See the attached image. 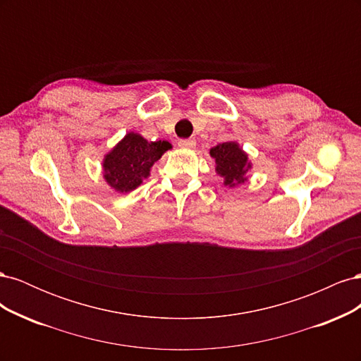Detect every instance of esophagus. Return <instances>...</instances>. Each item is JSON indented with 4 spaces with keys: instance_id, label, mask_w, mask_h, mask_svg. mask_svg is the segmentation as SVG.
Segmentation results:
<instances>
[{
    "instance_id": "1",
    "label": "esophagus",
    "mask_w": 361,
    "mask_h": 361,
    "mask_svg": "<svg viewBox=\"0 0 361 361\" xmlns=\"http://www.w3.org/2000/svg\"><path fill=\"white\" fill-rule=\"evenodd\" d=\"M178 145L182 149H192V147H195V141L191 138H182L178 141Z\"/></svg>"
}]
</instances>
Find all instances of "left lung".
Wrapping results in <instances>:
<instances>
[{
    "label": "left lung",
    "mask_w": 361,
    "mask_h": 361,
    "mask_svg": "<svg viewBox=\"0 0 361 361\" xmlns=\"http://www.w3.org/2000/svg\"><path fill=\"white\" fill-rule=\"evenodd\" d=\"M215 159V170L224 179L226 187H235L247 180L245 173L251 169L247 154L235 141L216 145L209 150Z\"/></svg>",
    "instance_id": "1"
}]
</instances>
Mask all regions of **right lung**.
I'll list each match as a JSON object with an SVG mask.
<instances>
[{
    "instance_id": "add662e5",
    "label": "right lung",
    "mask_w": 361,
    "mask_h": 361,
    "mask_svg": "<svg viewBox=\"0 0 361 361\" xmlns=\"http://www.w3.org/2000/svg\"><path fill=\"white\" fill-rule=\"evenodd\" d=\"M171 149L169 141H147L129 133L104 159V178L118 192L135 190L150 173V167Z\"/></svg>"
}]
</instances>
